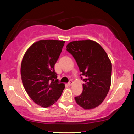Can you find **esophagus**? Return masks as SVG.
<instances>
[{
  "instance_id": "obj_1",
  "label": "esophagus",
  "mask_w": 134,
  "mask_h": 134,
  "mask_svg": "<svg viewBox=\"0 0 134 134\" xmlns=\"http://www.w3.org/2000/svg\"><path fill=\"white\" fill-rule=\"evenodd\" d=\"M72 83H73V81H72V80H70L69 82L68 83V85H69V86H71L72 85Z\"/></svg>"
}]
</instances>
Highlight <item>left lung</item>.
<instances>
[{
    "mask_svg": "<svg viewBox=\"0 0 134 134\" xmlns=\"http://www.w3.org/2000/svg\"><path fill=\"white\" fill-rule=\"evenodd\" d=\"M66 48L76 60L81 75L85 77L82 93L74 97L76 103L85 109L95 108L103 102L110 89V60L102 47L90 40L72 41Z\"/></svg>",
    "mask_w": 134,
    "mask_h": 134,
    "instance_id": "left-lung-1",
    "label": "left lung"
}]
</instances>
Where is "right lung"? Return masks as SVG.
<instances>
[{"instance_id": "1", "label": "right lung", "mask_w": 134, "mask_h": 134, "mask_svg": "<svg viewBox=\"0 0 134 134\" xmlns=\"http://www.w3.org/2000/svg\"><path fill=\"white\" fill-rule=\"evenodd\" d=\"M64 41L40 40L31 45L22 58L21 74L24 87L38 105L49 107L62 95L65 85L58 82L54 65Z\"/></svg>"}]
</instances>
